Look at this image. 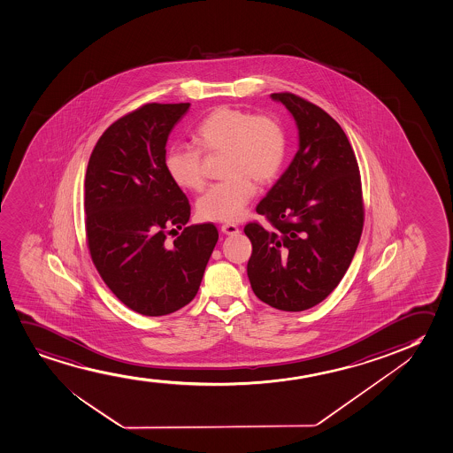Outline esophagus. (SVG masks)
Returning a JSON list of instances; mask_svg holds the SVG:
<instances>
[{"label": "esophagus", "mask_w": 453, "mask_h": 453, "mask_svg": "<svg viewBox=\"0 0 453 453\" xmlns=\"http://www.w3.org/2000/svg\"><path fill=\"white\" fill-rule=\"evenodd\" d=\"M221 232L226 234V235H236V234H240V229H238V226H235V224H223L221 226Z\"/></svg>", "instance_id": "esophagus-1"}]
</instances>
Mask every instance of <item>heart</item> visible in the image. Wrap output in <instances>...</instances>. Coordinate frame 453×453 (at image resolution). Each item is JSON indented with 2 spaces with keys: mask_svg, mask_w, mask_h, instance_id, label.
I'll use <instances>...</instances> for the list:
<instances>
[{
  "mask_svg": "<svg viewBox=\"0 0 453 453\" xmlns=\"http://www.w3.org/2000/svg\"><path fill=\"white\" fill-rule=\"evenodd\" d=\"M192 142L201 152H224L221 175L196 201V211L207 221H235L252 201L258 184H267L281 171L288 140L275 118L218 107L194 130ZM165 172L178 188L203 186V161L196 149L173 146L165 155Z\"/></svg>",
  "mask_w": 453,
  "mask_h": 453,
  "instance_id": "b5f03b06",
  "label": "heart"
}]
</instances>
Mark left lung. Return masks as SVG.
Here are the masks:
<instances>
[{
    "label": "left lung",
    "instance_id": "left-lung-1",
    "mask_svg": "<svg viewBox=\"0 0 453 453\" xmlns=\"http://www.w3.org/2000/svg\"><path fill=\"white\" fill-rule=\"evenodd\" d=\"M292 115L298 152L257 211L273 229L249 223L247 276L259 300L301 311L326 300L357 252L365 211L358 163L329 113L294 94H272Z\"/></svg>",
    "mask_w": 453,
    "mask_h": 453
}]
</instances>
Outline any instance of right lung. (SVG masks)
<instances>
[{"mask_svg": "<svg viewBox=\"0 0 453 453\" xmlns=\"http://www.w3.org/2000/svg\"><path fill=\"white\" fill-rule=\"evenodd\" d=\"M188 103L146 104L101 135L88 159L84 209L88 250L103 281L123 304L161 317L200 288L218 230L188 226L190 204L165 172V142ZM185 227L173 243L171 228Z\"/></svg>", "mask_w": 453, "mask_h": 453, "instance_id": "obj_1", "label": "right lung"}]
</instances>
